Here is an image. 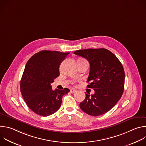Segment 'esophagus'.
Returning <instances> with one entry per match:
<instances>
[{"label":"esophagus","mask_w":146,"mask_h":146,"mask_svg":"<svg viewBox=\"0 0 146 146\" xmlns=\"http://www.w3.org/2000/svg\"><path fill=\"white\" fill-rule=\"evenodd\" d=\"M77 91H76V90H75V89H71L70 90V92L71 93H74V92H76Z\"/></svg>","instance_id":"esophagus-1"}]
</instances>
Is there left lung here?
I'll return each instance as SVG.
<instances>
[{"instance_id": "1", "label": "left lung", "mask_w": 146, "mask_h": 146, "mask_svg": "<svg viewBox=\"0 0 146 146\" xmlns=\"http://www.w3.org/2000/svg\"><path fill=\"white\" fill-rule=\"evenodd\" d=\"M77 55L85 58L90 64L88 88L95 94L88 95L80 104V109L87 114L98 116L111 110L121 98L125 82L122 65L117 56L105 48L77 50Z\"/></svg>"}]
</instances>
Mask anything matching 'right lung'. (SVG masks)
I'll return each instance as SVG.
<instances>
[{
  "label": "right lung",
  "instance_id": "add662e5",
  "mask_svg": "<svg viewBox=\"0 0 146 146\" xmlns=\"http://www.w3.org/2000/svg\"><path fill=\"white\" fill-rule=\"evenodd\" d=\"M69 52L41 51L27 62L20 89L29 108L36 114L47 117L55 113L60 107L63 95L69 89L52 90L51 84L59 75V68Z\"/></svg>",
  "mask_w": 146,
  "mask_h": 146
}]
</instances>
